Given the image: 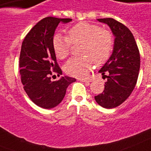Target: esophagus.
I'll use <instances>...</instances> for the list:
<instances>
[{"label":"esophagus","mask_w":151,"mask_h":151,"mask_svg":"<svg viewBox=\"0 0 151 151\" xmlns=\"http://www.w3.org/2000/svg\"><path fill=\"white\" fill-rule=\"evenodd\" d=\"M79 81L82 82H85V83H88V84L90 82H91V79H88V78H80Z\"/></svg>","instance_id":"obj_1"}]
</instances>
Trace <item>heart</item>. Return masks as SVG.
I'll return each mask as SVG.
<instances>
[{
  "mask_svg": "<svg viewBox=\"0 0 151 151\" xmlns=\"http://www.w3.org/2000/svg\"><path fill=\"white\" fill-rule=\"evenodd\" d=\"M68 36L56 34L52 38V49L57 58L63 60L70 53L72 42L84 43L83 57H73L64 66L65 72L70 76L84 78L94 67L105 63L113 50L112 33L95 24L83 22L73 25L68 31Z\"/></svg>",
  "mask_w": 151,
  "mask_h": 151,
  "instance_id": "b5f03b06",
  "label": "heart"
}]
</instances>
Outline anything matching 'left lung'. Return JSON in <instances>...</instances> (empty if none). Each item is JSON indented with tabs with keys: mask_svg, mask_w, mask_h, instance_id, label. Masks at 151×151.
Instances as JSON below:
<instances>
[{
	"mask_svg": "<svg viewBox=\"0 0 151 151\" xmlns=\"http://www.w3.org/2000/svg\"><path fill=\"white\" fill-rule=\"evenodd\" d=\"M107 24L115 36L113 52L99 70L107 78L105 89L95 96L96 102L105 109L120 105L130 95L137 84L140 67V56L130 30L113 18H99Z\"/></svg>",
	"mask_w": 151,
	"mask_h": 151,
	"instance_id": "obj_1",
	"label": "left lung"
}]
</instances>
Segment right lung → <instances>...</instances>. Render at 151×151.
I'll use <instances>...</instances> for the list:
<instances>
[{
    "label": "right lung",
    "mask_w": 151,
    "mask_h": 151,
    "mask_svg": "<svg viewBox=\"0 0 151 151\" xmlns=\"http://www.w3.org/2000/svg\"><path fill=\"white\" fill-rule=\"evenodd\" d=\"M71 18L46 17L40 21L24 37L22 44L19 68L21 81L29 99L36 105L50 109L60 103L70 84L75 78L62 77L51 81L52 72L62 73L52 49V38L60 22Z\"/></svg>",
    "instance_id": "obj_1"
}]
</instances>
